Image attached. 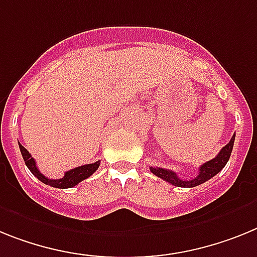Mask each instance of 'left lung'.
I'll use <instances>...</instances> for the list:
<instances>
[{"mask_svg":"<svg viewBox=\"0 0 257 257\" xmlns=\"http://www.w3.org/2000/svg\"><path fill=\"white\" fill-rule=\"evenodd\" d=\"M234 140H235V135H233L230 142L224 146L221 149V151L217 154V155L213 158L212 160H208L207 163H204L203 166H200L199 173L193 180H181L178 177L173 171H169V169L164 168H155V167H150V171L153 172L154 175L160 177L164 181L169 182V184L175 185L178 187H194L198 186V185L203 184V182L208 181L209 178H212L213 176H216L218 172L221 171L225 166H226L227 160L230 158L231 150H233L234 146Z\"/></svg>","mask_w":257,"mask_h":257,"instance_id":"left-lung-1","label":"left lung"}]
</instances>
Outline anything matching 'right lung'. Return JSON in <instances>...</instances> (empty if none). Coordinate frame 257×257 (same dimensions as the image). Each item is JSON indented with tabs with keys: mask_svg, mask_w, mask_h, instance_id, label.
<instances>
[{
	"mask_svg": "<svg viewBox=\"0 0 257 257\" xmlns=\"http://www.w3.org/2000/svg\"><path fill=\"white\" fill-rule=\"evenodd\" d=\"M19 149H21L24 163H26V166L28 167V169L32 172V175L35 176V177L39 178L40 181L44 182V184L50 185V186L57 187V189H68V187L76 186L77 184L84 181L85 178L90 177V176L97 171L99 164H101V162L98 160V162L93 163V164H86V166L77 167V168H73L71 169V171L66 172L63 177L59 178V180H50V178L45 177V176L42 175L41 172L39 171V168L36 166V160L33 159L32 155L27 151V149H24L21 144H19Z\"/></svg>",
	"mask_w": 257,
	"mask_h": 257,
	"instance_id": "1",
	"label": "right lung"
}]
</instances>
